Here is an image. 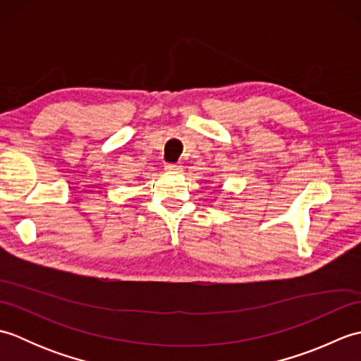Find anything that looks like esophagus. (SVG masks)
I'll return each mask as SVG.
<instances>
[{
	"label": "esophagus",
	"mask_w": 361,
	"mask_h": 361,
	"mask_svg": "<svg viewBox=\"0 0 361 361\" xmlns=\"http://www.w3.org/2000/svg\"><path fill=\"white\" fill-rule=\"evenodd\" d=\"M164 169L167 172H178L180 169H181V166L180 164H175V163H167L166 166H164Z\"/></svg>",
	"instance_id": "obj_1"
}]
</instances>
